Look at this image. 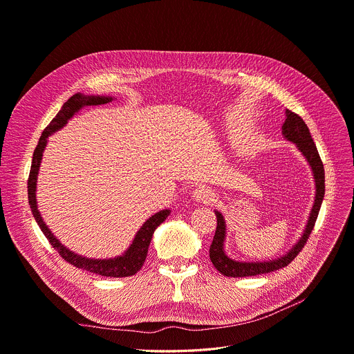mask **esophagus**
Masks as SVG:
<instances>
[{
    "mask_svg": "<svg viewBox=\"0 0 354 354\" xmlns=\"http://www.w3.org/2000/svg\"><path fill=\"white\" fill-rule=\"evenodd\" d=\"M213 192L205 186H199L194 190V199L196 202H203V203H210L213 202Z\"/></svg>",
    "mask_w": 354,
    "mask_h": 354,
    "instance_id": "esophagus-1",
    "label": "esophagus"
}]
</instances>
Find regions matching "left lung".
<instances>
[{"instance_id": "left-lung-1", "label": "left lung", "mask_w": 354, "mask_h": 354, "mask_svg": "<svg viewBox=\"0 0 354 354\" xmlns=\"http://www.w3.org/2000/svg\"><path fill=\"white\" fill-rule=\"evenodd\" d=\"M282 136H283V138L294 142L298 147V149L302 152V155L309 162L312 174H313L316 195H315V202H313V206H312L308 223H306V227H305L299 241L285 255L279 257V259H277V260L255 261V263L236 261V260L230 259V257H227L226 252H224L226 221H224V217L220 212L214 210V214L217 218V226H216V233H214L213 241L210 244L209 255H210V261L213 263V266L223 275L233 277V278L254 277V275H261V274H267V272L283 268L289 263L295 260V257L304 248V245L306 244V241L310 236V232L313 230L320 206H322V201L325 196V169H324L322 159H320V156H319L317 148L312 140L309 128L305 124V121L298 114L292 113L288 109L285 110V122L282 124Z\"/></svg>"}]
</instances>
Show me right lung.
<instances>
[{"label": "right lung", "instance_id": "obj_1", "mask_svg": "<svg viewBox=\"0 0 354 354\" xmlns=\"http://www.w3.org/2000/svg\"><path fill=\"white\" fill-rule=\"evenodd\" d=\"M113 100V97H106V95H84L82 93L73 94L72 97L62 106L60 111L56 114V117L49 122V125L45 128L39 142L34 151V156H32V165H30V172L28 178V201L29 206L32 210V214H34L38 226L41 227L42 233L50 243V245L59 252L63 260H66L69 264L82 268L84 271L93 272V274H99L103 277H114V278H122V277H131L137 274L141 267L145 263L147 254H148V247L152 239V234L155 229L159 226L160 223L165 221V218L169 216L171 210L165 209L155 213L151 216L144 224L142 227L137 232L136 239L133 240V244L128 247V250L120 255L115 257V259H107V260H93L87 259V257L75 254L69 248L63 245L48 229L45 224L37 205V179L39 174V167H41V160L42 155L45 151V147L48 144V137L56 133L60 128L65 127L68 121L83 107L86 106H99V104H107Z\"/></svg>", "mask_w": 354, "mask_h": 354}]
</instances>
